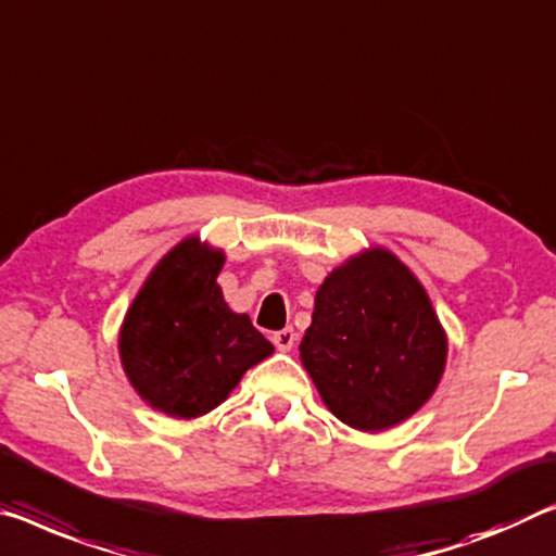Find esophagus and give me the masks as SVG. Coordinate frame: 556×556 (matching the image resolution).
<instances>
[{"label": "esophagus", "instance_id": "1", "mask_svg": "<svg viewBox=\"0 0 556 556\" xmlns=\"http://www.w3.org/2000/svg\"><path fill=\"white\" fill-rule=\"evenodd\" d=\"M271 341H275V346L279 351H292L294 343H296V331L292 329V326H287V329L275 331V337H271Z\"/></svg>", "mask_w": 556, "mask_h": 556}]
</instances>
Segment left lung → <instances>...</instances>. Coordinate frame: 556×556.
I'll return each instance as SVG.
<instances>
[{"label":"left lung","instance_id":"1","mask_svg":"<svg viewBox=\"0 0 556 556\" xmlns=\"http://www.w3.org/2000/svg\"><path fill=\"white\" fill-rule=\"evenodd\" d=\"M299 356L333 416L376 433L438 389L447 337L416 275L371 247L324 279Z\"/></svg>","mask_w":556,"mask_h":556}]
</instances>
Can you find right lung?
<instances>
[{"label":"right lung","mask_w":556,"mask_h":556,"mask_svg":"<svg viewBox=\"0 0 556 556\" xmlns=\"http://www.w3.org/2000/svg\"><path fill=\"white\" fill-rule=\"evenodd\" d=\"M223 250L200 237L175 244L123 319L118 351L128 381L151 408L173 418L205 416L275 346L250 316L227 306L217 275Z\"/></svg>","instance_id":"obj_1"}]
</instances>
